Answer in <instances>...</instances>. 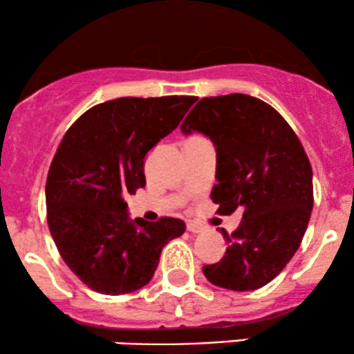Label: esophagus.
Here are the masks:
<instances>
[{"instance_id": "34e87169", "label": "esophagus", "mask_w": 354, "mask_h": 354, "mask_svg": "<svg viewBox=\"0 0 354 354\" xmlns=\"http://www.w3.org/2000/svg\"><path fill=\"white\" fill-rule=\"evenodd\" d=\"M186 228H188L189 233H193V234L203 233V231H205V228H203L201 225H198V223H188V226H186Z\"/></svg>"}]
</instances>
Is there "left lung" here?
Instances as JSON below:
<instances>
[{
	"instance_id": "8db88e82",
	"label": "left lung",
	"mask_w": 354,
	"mask_h": 354,
	"mask_svg": "<svg viewBox=\"0 0 354 354\" xmlns=\"http://www.w3.org/2000/svg\"><path fill=\"white\" fill-rule=\"evenodd\" d=\"M201 133L216 149L218 213L241 209L226 253L203 273L214 286L251 291L283 271L298 251L313 209V169L303 145L284 118L248 95L203 98L181 124Z\"/></svg>"
}]
</instances>
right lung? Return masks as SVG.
Returning <instances> with one entry per match:
<instances>
[{"mask_svg":"<svg viewBox=\"0 0 354 354\" xmlns=\"http://www.w3.org/2000/svg\"><path fill=\"white\" fill-rule=\"evenodd\" d=\"M194 96L118 98L96 104L68 129L46 180L48 226L61 258L101 295L151 281L161 250L185 223L131 219L126 194L143 188L149 149L168 136Z\"/></svg>","mask_w":354,"mask_h":354,"instance_id":"1","label":"right lung"}]
</instances>
